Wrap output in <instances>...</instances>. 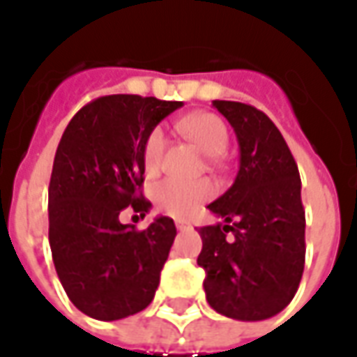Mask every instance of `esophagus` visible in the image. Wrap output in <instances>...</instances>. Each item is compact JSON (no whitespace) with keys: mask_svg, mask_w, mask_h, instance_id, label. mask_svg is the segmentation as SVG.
Masks as SVG:
<instances>
[{"mask_svg":"<svg viewBox=\"0 0 357 357\" xmlns=\"http://www.w3.org/2000/svg\"><path fill=\"white\" fill-rule=\"evenodd\" d=\"M176 227H178L179 230H183V229H189V227H191V225H189L188 220H183V219H178V220H176Z\"/></svg>","mask_w":357,"mask_h":357,"instance_id":"esophagus-1","label":"esophagus"}]
</instances>
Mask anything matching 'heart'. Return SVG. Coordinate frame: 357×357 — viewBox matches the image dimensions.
<instances>
[{
  "label": "heart",
  "mask_w": 357,
  "mask_h": 357,
  "mask_svg": "<svg viewBox=\"0 0 357 357\" xmlns=\"http://www.w3.org/2000/svg\"><path fill=\"white\" fill-rule=\"evenodd\" d=\"M179 128L197 144L211 158H219L229 148V128L225 121L215 113H197L179 121ZM166 152V130L164 127H154L144 138L142 162L146 174H156L164 164ZM215 183L209 179L166 178L152 189V199L162 213L172 217H188L197 209L201 203L209 201L215 195Z\"/></svg>",
  "instance_id": "obj_1"
}]
</instances>
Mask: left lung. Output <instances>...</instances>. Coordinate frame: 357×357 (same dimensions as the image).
I'll use <instances>...</instances> for the list:
<instances>
[{"mask_svg":"<svg viewBox=\"0 0 357 357\" xmlns=\"http://www.w3.org/2000/svg\"><path fill=\"white\" fill-rule=\"evenodd\" d=\"M240 146L232 188L209 205L222 222L201 227L197 264L205 295L220 314L264 321L283 311L305 268V209L301 178L280 128L260 109L213 101Z\"/></svg>","mask_w":357,"mask_h":357,"instance_id":"left-lung-1","label":"left lung"}]
</instances>
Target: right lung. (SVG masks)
<instances>
[{
    "label": "right lung",
    "instance_id": "1",
    "mask_svg": "<svg viewBox=\"0 0 357 357\" xmlns=\"http://www.w3.org/2000/svg\"><path fill=\"white\" fill-rule=\"evenodd\" d=\"M181 101L97 97L68 123L48 185V240L58 280L79 311L97 321L137 314L154 299L176 225L158 217L144 230L123 209L144 213V138Z\"/></svg>",
    "mask_w": 357,
    "mask_h": 357
}]
</instances>
